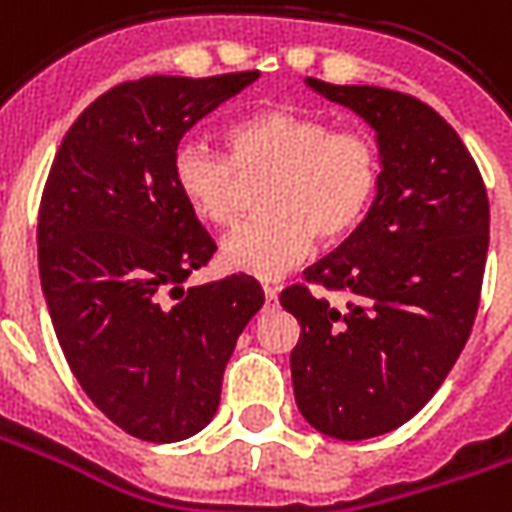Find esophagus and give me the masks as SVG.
<instances>
[{"label":"esophagus","mask_w":512,"mask_h":512,"mask_svg":"<svg viewBox=\"0 0 512 512\" xmlns=\"http://www.w3.org/2000/svg\"><path fill=\"white\" fill-rule=\"evenodd\" d=\"M263 293H266L268 305H274V302H277V288H274V285H263Z\"/></svg>","instance_id":"obj_1"}]
</instances>
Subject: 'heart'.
<instances>
[{
	"instance_id": "obj_1",
	"label": "heart",
	"mask_w": 512,
	"mask_h": 512,
	"mask_svg": "<svg viewBox=\"0 0 512 512\" xmlns=\"http://www.w3.org/2000/svg\"><path fill=\"white\" fill-rule=\"evenodd\" d=\"M227 155L185 141L171 157V180L196 219L227 227L244 182L263 180V216L224 235L219 257L232 271L274 280L313 241L341 244L363 224L380 191V146L366 132L335 130L296 107H268L230 124Z\"/></svg>"
}]
</instances>
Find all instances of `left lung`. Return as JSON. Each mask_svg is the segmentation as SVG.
Wrapping results in <instances>:
<instances>
[{
	"instance_id": "1",
	"label": "left lung",
	"mask_w": 512,
	"mask_h": 512,
	"mask_svg": "<svg viewBox=\"0 0 512 512\" xmlns=\"http://www.w3.org/2000/svg\"><path fill=\"white\" fill-rule=\"evenodd\" d=\"M377 132L380 191L363 224L305 271L343 310L305 285L280 293L302 335L293 396L310 427L363 441L402 427L432 399L463 352L488 257V194L446 121L413 96L374 85L305 80Z\"/></svg>"
}]
</instances>
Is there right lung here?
I'll return each mask as SVG.
<instances>
[{"label":"right lung","instance_id":"add662e5","mask_svg":"<svg viewBox=\"0 0 512 512\" xmlns=\"http://www.w3.org/2000/svg\"><path fill=\"white\" fill-rule=\"evenodd\" d=\"M257 77L121 82L71 124L46 180L38 271L57 341L88 399L141 441H185L213 421L266 299L249 274L182 288L216 244L171 180L182 135Z\"/></svg>","mask_w":512,"mask_h":512}]
</instances>
